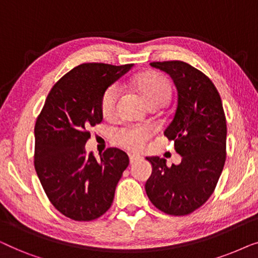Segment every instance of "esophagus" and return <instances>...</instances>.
I'll use <instances>...</instances> for the list:
<instances>
[{"instance_id":"esophagus-1","label":"esophagus","mask_w":258,"mask_h":258,"mask_svg":"<svg viewBox=\"0 0 258 258\" xmlns=\"http://www.w3.org/2000/svg\"><path fill=\"white\" fill-rule=\"evenodd\" d=\"M141 156H139V155H129V160H130V163H136V162L141 161Z\"/></svg>"}]
</instances>
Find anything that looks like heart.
I'll return each mask as SVG.
<instances>
[{
    "mask_svg": "<svg viewBox=\"0 0 258 258\" xmlns=\"http://www.w3.org/2000/svg\"><path fill=\"white\" fill-rule=\"evenodd\" d=\"M133 87L141 95L148 107H163L171 97V83L167 76L156 72H148L133 80ZM119 88L111 84L101 97V111L105 118H112L117 111ZM154 135L153 126L146 124H126L114 132V140L119 147L129 151H141Z\"/></svg>",
    "mask_w": 258,
    "mask_h": 258,
    "instance_id": "b5f03b06",
    "label": "heart"
}]
</instances>
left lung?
I'll return each mask as SVG.
<instances>
[{"label": "left lung", "mask_w": 258, "mask_h": 258, "mask_svg": "<svg viewBox=\"0 0 258 258\" xmlns=\"http://www.w3.org/2000/svg\"><path fill=\"white\" fill-rule=\"evenodd\" d=\"M167 73L177 89V107L164 135L174 141L179 164L167 167L158 156L147 157L153 172L146 192L157 209L184 216L207 202L223 170L227 121L221 96L208 76L182 61L150 63Z\"/></svg>", "instance_id": "left-lung-1"}]
</instances>
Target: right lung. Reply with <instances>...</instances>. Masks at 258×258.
Wrapping results in <instances>:
<instances>
[{"label": "right lung", "mask_w": 258, "mask_h": 258, "mask_svg": "<svg viewBox=\"0 0 258 258\" xmlns=\"http://www.w3.org/2000/svg\"><path fill=\"white\" fill-rule=\"evenodd\" d=\"M134 64L83 63L51 88L35 124V170L52 206L74 221L102 216L114 201L116 185L129 164L117 148L97 161L87 155L89 129L102 122L103 91Z\"/></svg>", "instance_id": "obj_1"}]
</instances>
